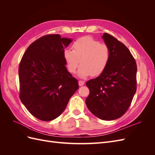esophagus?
<instances>
[{"mask_svg": "<svg viewBox=\"0 0 155 155\" xmlns=\"http://www.w3.org/2000/svg\"><path fill=\"white\" fill-rule=\"evenodd\" d=\"M78 83H79V86H83L84 84H85V81H82V80H79V81H78Z\"/></svg>", "mask_w": 155, "mask_h": 155, "instance_id": "obj_1", "label": "esophagus"}]
</instances>
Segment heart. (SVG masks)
I'll return each mask as SVG.
<instances>
[{
    "mask_svg": "<svg viewBox=\"0 0 155 155\" xmlns=\"http://www.w3.org/2000/svg\"><path fill=\"white\" fill-rule=\"evenodd\" d=\"M72 50H65L63 58L68 72L74 74L79 66L78 76L85 78L98 76L105 71L110 58V48L91 37H83L72 45Z\"/></svg>",
    "mask_w": 155,
    "mask_h": 155,
    "instance_id": "obj_1",
    "label": "heart"
}]
</instances>
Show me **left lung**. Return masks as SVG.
Masks as SVG:
<instances>
[{
	"instance_id": "obj_1",
	"label": "left lung",
	"mask_w": 155,
	"mask_h": 155,
	"mask_svg": "<svg viewBox=\"0 0 155 155\" xmlns=\"http://www.w3.org/2000/svg\"><path fill=\"white\" fill-rule=\"evenodd\" d=\"M110 58L105 71L86 85L90 94L86 104L92 113L101 120H113L128 110L137 91V66L127 47L112 35L104 33Z\"/></svg>"
}]
</instances>
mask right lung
Returning a JSON list of instances; mask_svg holds the SVG:
<instances>
[{
	"instance_id": "right-lung-1",
	"label": "right lung",
	"mask_w": 155,
	"mask_h": 155,
	"mask_svg": "<svg viewBox=\"0 0 155 155\" xmlns=\"http://www.w3.org/2000/svg\"><path fill=\"white\" fill-rule=\"evenodd\" d=\"M72 42L59 34L44 35L33 42L21 60L19 97L28 110L40 120L58 118L79 88L63 58L64 48Z\"/></svg>"
}]
</instances>
